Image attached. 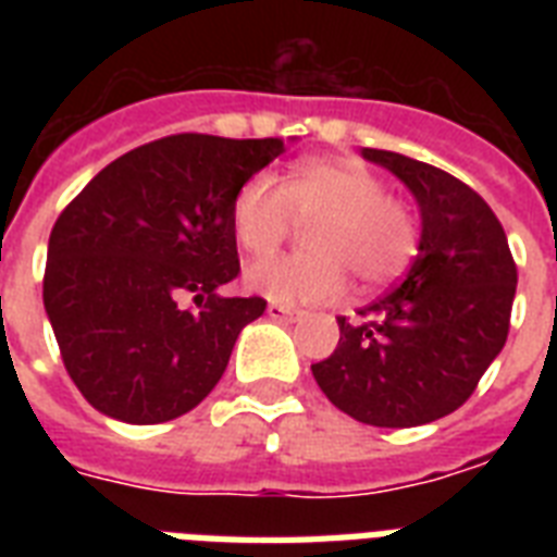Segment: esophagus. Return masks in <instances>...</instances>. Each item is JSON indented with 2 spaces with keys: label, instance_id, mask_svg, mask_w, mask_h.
Masks as SVG:
<instances>
[{
  "label": "esophagus",
  "instance_id": "1",
  "mask_svg": "<svg viewBox=\"0 0 557 557\" xmlns=\"http://www.w3.org/2000/svg\"><path fill=\"white\" fill-rule=\"evenodd\" d=\"M265 314H269L271 321H295L297 318L295 309H288V306H280V304H269Z\"/></svg>",
  "mask_w": 557,
  "mask_h": 557
}]
</instances>
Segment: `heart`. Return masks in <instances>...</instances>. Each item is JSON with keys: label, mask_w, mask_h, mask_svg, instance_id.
I'll use <instances>...</instances> for the list:
<instances>
[{"label": "heart", "mask_w": 557, "mask_h": 557, "mask_svg": "<svg viewBox=\"0 0 557 557\" xmlns=\"http://www.w3.org/2000/svg\"><path fill=\"white\" fill-rule=\"evenodd\" d=\"M295 219L309 222L304 253L257 262L245 286L280 306L330 304L347 286V269L361 286H384L410 265L419 248V219L372 170L349 159L300 161L283 185L269 173L245 182L231 205L236 243L251 257H269Z\"/></svg>", "instance_id": "b5f03b06"}]
</instances>
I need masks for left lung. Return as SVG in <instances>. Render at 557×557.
Returning a JSON list of instances; mask_svg holds the SVG:
<instances>
[{
    "label": "left lung",
    "mask_w": 557,
    "mask_h": 557,
    "mask_svg": "<svg viewBox=\"0 0 557 557\" xmlns=\"http://www.w3.org/2000/svg\"><path fill=\"white\" fill-rule=\"evenodd\" d=\"M398 176L422 213L419 253L387 295L338 318L341 341L312 364L318 387L375 428H416L454 413L509 338L518 265L500 219L445 170L387 150H361Z\"/></svg>",
    "instance_id": "1"
}]
</instances>
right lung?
<instances>
[{
	"mask_svg": "<svg viewBox=\"0 0 557 557\" xmlns=\"http://www.w3.org/2000/svg\"><path fill=\"white\" fill-rule=\"evenodd\" d=\"M283 150L280 138L168 135L100 170L57 216L42 304L95 410L159 424L216 387L265 312L262 297L216 292L239 274L231 205Z\"/></svg>",
	"mask_w": 557,
	"mask_h": 557,
	"instance_id": "right-lung-1",
	"label": "right lung"
}]
</instances>
